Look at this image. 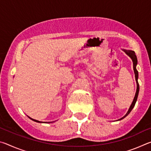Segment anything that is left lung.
Listing matches in <instances>:
<instances>
[{"instance_id":"left-lung-1","label":"left lung","mask_w":151,"mask_h":151,"mask_svg":"<svg viewBox=\"0 0 151 151\" xmlns=\"http://www.w3.org/2000/svg\"><path fill=\"white\" fill-rule=\"evenodd\" d=\"M122 50L124 51V52L126 53V54L129 56V57L131 58L132 61V63H133V69H134V75H135V80H136L137 82V91H136V93H135V96L134 97V99H133V101H132V103L131 104V106H130V108L129 109V111L127 112V114H125V115L122 117L121 119H119L118 121H121V120L124 119L125 117L127 116H128V114H129L131 111L132 110V109L134 108V106L135 105V103H136V102L137 101V98H138V96H139V83H138V78H139V73H138V71L137 70V63H138V61H137V56L135 55V52H134L133 50H125V49H122Z\"/></svg>"}]
</instances>
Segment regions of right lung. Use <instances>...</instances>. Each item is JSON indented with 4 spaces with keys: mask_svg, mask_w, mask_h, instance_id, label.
<instances>
[{
    "mask_svg": "<svg viewBox=\"0 0 151 151\" xmlns=\"http://www.w3.org/2000/svg\"><path fill=\"white\" fill-rule=\"evenodd\" d=\"M28 117H29V119H31L32 121H35V122H39V123H42V122H41V121H37V120H35V119H32V118H30V117H29V116H28ZM52 122H54V121H52V122H46V123H52Z\"/></svg>",
    "mask_w": 151,
    "mask_h": 151,
    "instance_id": "obj_1",
    "label": "right lung"
}]
</instances>
